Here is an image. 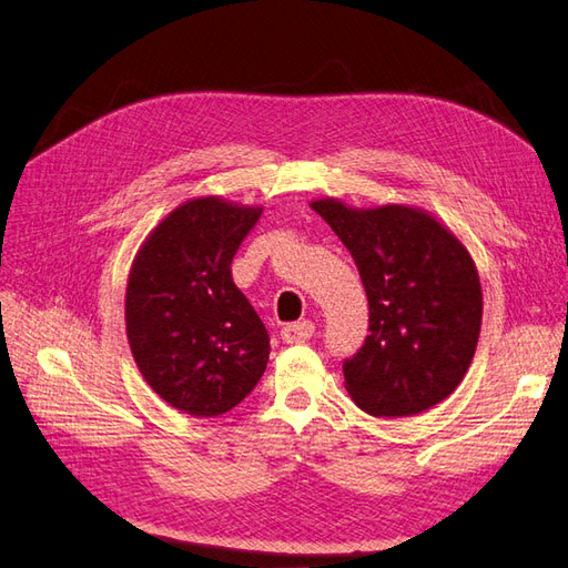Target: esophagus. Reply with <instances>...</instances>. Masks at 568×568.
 Instances as JSON below:
<instances>
[{"mask_svg":"<svg viewBox=\"0 0 568 568\" xmlns=\"http://www.w3.org/2000/svg\"><path fill=\"white\" fill-rule=\"evenodd\" d=\"M313 334H315V325H313L311 320L291 322V325L282 327V339H284L286 344H301V342H308Z\"/></svg>","mask_w":568,"mask_h":568,"instance_id":"34e87169","label":"esophagus"}]
</instances>
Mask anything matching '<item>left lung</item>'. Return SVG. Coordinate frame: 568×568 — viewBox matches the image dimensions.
Listing matches in <instances>:
<instances>
[{
    "mask_svg": "<svg viewBox=\"0 0 568 568\" xmlns=\"http://www.w3.org/2000/svg\"><path fill=\"white\" fill-rule=\"evenodd\" d=\"M311 207L342 239L371 305L346 389L375 418L416 416L444 402L468 373L483 322L478 270L466 246L433 214L408 205Z\"/></svg>",
    "mask_w": 568,
    "mask_h": 568,
    "instance_id": "left-lung-1",
    "label": "left lung"
}]
</instances>
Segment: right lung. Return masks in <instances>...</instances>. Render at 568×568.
<instances>
[{"label": "right lung", "instance_id": "add662e5", "mask_svg": "<svg viewBox=\"0 0 568 568\" xmlns=\"http://www.w3.org/2000/svg\"><path fill=\"white\" fill-rule=\"evenodd\" d=\"M263 207L195 197L138 251L126 336L138 371L166 404L197 418L232 410L263 377L270 334L232 280V260Z\"/></svg>", "mask_w": 568, "mask_h": 568}]
</instances>
